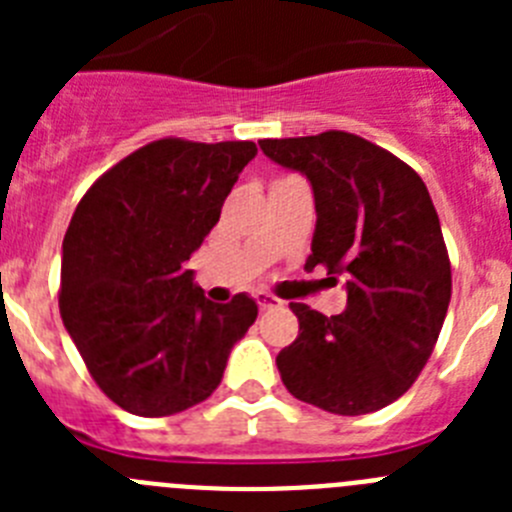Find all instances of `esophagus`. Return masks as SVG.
Masks as SVG:
<instances>
[{
	"label": "esophagus",
	"mask_w": 512,
	"mask_h": 512,
	"mask_svg": "<svg viewBox=\"0 0 512 512\" xmlns=\"http://www.w3.org/2000/svg\"><path fill=\"white\" fill-rule=\"evenodd\" d=\"M256 302H259L261 310H279V307H284V302L279 300V297L269 295V292H259V295H256Z\"/></svg>",
	"instance_id": "34e87169"
}]
</instances>
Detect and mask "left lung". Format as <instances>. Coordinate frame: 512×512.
Instances as JSON below:
<instances>
[{
    "label": "left lung",
    "instance_id": "obj_1",
    "mask_svg": "<svg viewBox=\"0 0 512 512\" xmlns=\"http://www.w3.org/2000/svg\"><path fill=\"white\" fill-rule=\"evenodd\" d=\"M259 146L315 192L305 269L325 266L348 289L346 310L330 318L289 302L300 336L277 356L284 387L328 413H374L413 387L449 310L451 261L431 194L418 171L354 133Z\"/></svg>",
    "mask_w": 512,
    "mask_h": 512
}]
</instances>
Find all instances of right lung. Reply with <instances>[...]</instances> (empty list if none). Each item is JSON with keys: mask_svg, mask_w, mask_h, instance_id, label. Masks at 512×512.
<instances>
[{"mask_svg": "<svg viewBox=\"0 0 512 512\" xmlns=\"http://www.w3.org/2000/svg\"><path fill=\"white\" fill-rule=\"evenodd\" d=\"M253 156L251 140H153L76 205L58 307L92 379L122 410L164 418L207 400L259 315L248 295L210 302L187 269Z\"/></svg>", "mask_w": 512, "mask_h": 512, "instance_id": "right-lung-1", "label": "right lung"}]
</instances>
